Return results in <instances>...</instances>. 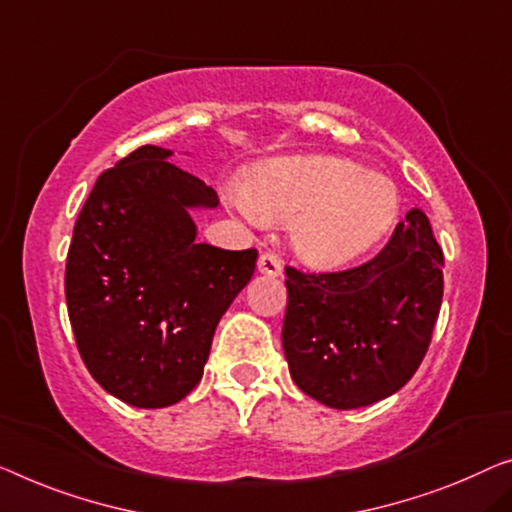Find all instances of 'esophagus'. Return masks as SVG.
Returning a JSON list of instances; mask_svg holds the SVG:
<instances>
[{
	"label": "esophagus",
	"mask_w": 512,
	"mask_h": 512,
	"mask_svg": "<svg viewBox=\"0 0 512 512\" xmlns=\"http://www.w3.org/2000/svg\"><path fill=\"white\" fill-rule=\"evenodd\" d=\"M257 269L262 271L264 276L276 278L282 273V259H280V255L271 253V250H266V253L259 255V259H257Z\"/></svg>",
	"instance_id": "1"
}]
</instances>
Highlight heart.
<instances>
[{
  "label": "heart",
  "instance_id": "b5f03b06",
  "mask_svg": "<svg viewBox=\"0 0 512 512\" xmlns=\"http://www.w3.org/2000/svg\"><path fill=\"white\" fill-rule=\"evenodd\" d=\"M262 220L296 218L292 239L305 262L335 269L361 257L391 230L400 211L395 183L329 156H294L264 165L246 190Z\"/></svg>",
  "mask_w": 512,
  "mask_h": 512
}]
</instances>
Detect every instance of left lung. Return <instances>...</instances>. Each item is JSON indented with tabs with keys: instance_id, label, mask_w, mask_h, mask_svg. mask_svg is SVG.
Instances as JSON below:
<instances>
[{
	"instance_id": "obj_1",
	"label": "left lung",
	"mask_w": 512,
	"mask_h": 512,
	"mask_svg": "<svg viewBox=\"0 0 512 512\" xmlns=\"http://www.w3.org/2000/svg\"><path fill=\"white\" fill-rule=\"evenodd\" d=\"M441 269L444 253L418 209L377 257L354 269L285 266L282 349L294 384L333 409L368 407L400 391L430 347L444 296Z\"/></svg>"
}]
</instances>
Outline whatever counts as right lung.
I'll use <instances>...</instances> for the list:
<instances>
[{
    "mask_svg": "<svg viewBox=\"0 0 512 512\" xmlns=\"http://www.w3.org/2000/svg\"><path fill=\"white\" fill-rule=\"evenodd\" d=\"M144 144L105 170L73 227L66 305L89 375L133 407H170L200 384L211 340L253 278L257 250L195 241L190 207L216 190Z\"/></svg>",
    "mask_w": 512,
    "mask_h": 512,
    "instance_id": "1",
    "label": "right lung"
}]
</instances>
